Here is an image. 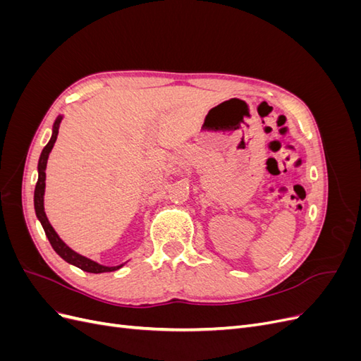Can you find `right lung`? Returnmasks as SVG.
<instances>
[{
	"mask_svg": "<svg viewBox=\"0 0 361 361\" xmlns=\"http://www.w3.org/2000/svg\"><path fill=\"white\" fill-rule=\"evenodd\" d=\"M63 120V114H60L56 122H54V126H52V135H51V140L48 141V145L43 147L42 154H40V158H39V164H37V173H39V178H37V183H36V190H35V211H36V216L37 220L40 221L43 231H45V235L48 238L49 244L52 245L54 251L63 259L66 260L68 264L80 268L85 272H92V274H102V272H113V271H117L122 268L125 264H120V265H116V267H106V265H101L97 264V262L85 257L80 253H76V251H73L71 247L66 245V243H63V239L57 235V232L54 231V227L51 226L48 216L45 214V206H43V195H45V180H47V164H48V158H49V154L51 150L54 147V145H56V140H57V135H59V128H60V123Z\"/></svg>",
	"mask_w": 361,
	"mask_h": 361,
	"instance_id": "right-lung-1",
	"label": "right lung"
}]
</instances>
